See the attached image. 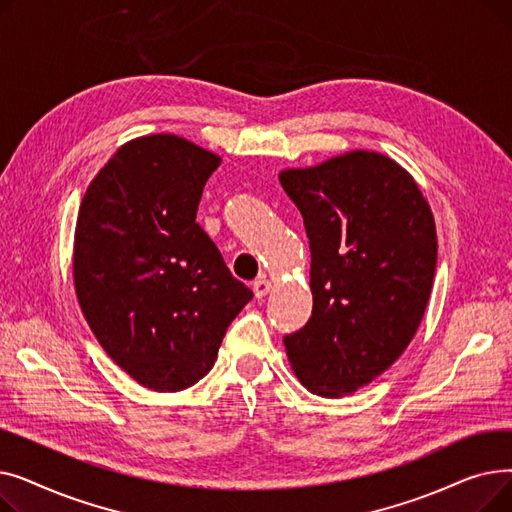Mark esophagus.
Masks as SVG:
<instances>
[{
  "instance_id": "1",
  "label": "esophagus",
  "mask_w": 512,
  "mask_h": 512,
  "mask_svg": "<svg viewBox=\"0 0 512 512\" xmlns=\"http://www.w3.org/2000/svg\"><path fill=\"white\" fill-rule=\"evenodd\" d=\"M270 288H272V282L267 280L265 276H261V278H257L255 282H253V292H255V297L257 299H263L267 292H270Z\"/></svg>"
}]
</instances>
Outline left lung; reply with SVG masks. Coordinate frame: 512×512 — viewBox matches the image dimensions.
<instances>
[{
	"label": "left lung",
	"instance_id": "obj_1",
	"mask_svg": "<svg viewBox=\"0 0 512 512\" xmlns=\"http://www.w3.org/2000/svg\"><path fill=\"white\" fill-rule=\"evenodd\" d=\"M311 249L313 311L284 336L299 382L340 398L382 375L413 340L432 294L438 236L413 176L388 155L348 151L280 172Z\"/></svg>",
	"mask_w": 512,
	"mask_h": 512
}]
</instances>
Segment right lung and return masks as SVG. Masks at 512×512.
<instances>
[{
  "mask_svg": "<svg viewBox=\"0 0 512 512\" xmlns=\"http://www.w3.org/2000/svg\"><path fill=\"white\" fill-rule=\"evenodd\" d=\"M222 157L176 134L122 145L91 180L74 230V288L89 328L134 382L197 384L253 292L195 222Z\"/></svg>",
  "mask_w": 512,
  "mask_h": 512,
  "instance_id": "right-lung-1",
  "label": "right lung"
}]
</instances>
